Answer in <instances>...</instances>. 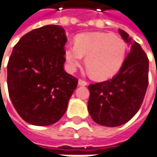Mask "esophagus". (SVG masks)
<instances>
[{"mask_svg": "<svg viewBox=\"0 0 157 157\" xmlns=\"http://www.w3.org/2000/svg\"><path fill=\"white\" fill-rule=\"evenodd\" d=\"M78 85L79 86H87L88 82L85 81V80H82V79H78Z\"/></svg>", "mask_w": 157, "mask_h": 157, "instance_id": "34e87169", "label": "esophagus"}]
</instances>
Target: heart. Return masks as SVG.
Here are the masks:
<instances>
[{"label":"heart","mask_w":157,"mask_h":157,"mask_svg":"<svg viewBox=\"0 0 157 157\" xmlns=\"http://www.w3.org/2000/svg\"><path fill=\"white\" fill-rule=\"evenodd\" d=\"M127 52L124 40L108 33H87L75 39V45L65 47L67 68L74 72L86 56V67L92 77L105 80L113 77L121 69Z\"/></svg>","instance_id":"b5f03b06"}]
</instances>
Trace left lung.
Instances as JSON below:
<instances>
[{
  "label": "left lung",
  "mask_w": 157,
  "mask_h": 157,
  "mask_svg": "<svg viewBox=\"0 0 157 157\" xmlns=\"http://www.w3.org/2000/svg\"><path fill=\"white\" fill-rule=\"evenodd\" d=\"M121 38L131 45L117 74L107 81L89 86L88 110L100 125L116 127L124 124L139 111L148 86L149 61L141 45L119 29Z\"/></svg>",
  "instance_id": "left-lung-1"
}]
</instances>
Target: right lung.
Here are the masks:
<instances>
[{
	"label": "right lung",
	"instance_id": "obj_1",
	"mask_svg": "<svg viewBox=\"0 0 157 157\" xmlns=\"http://www.w3.org/2000/svg\"><path fill=\"white\" fill-rule=\"evenodd\" d=\"M67 36L59 25H44L25 35L7 65L12 103L26 122L51 125L67 111L78 79L64 70Z\"/></svg>",
	"mask_w": 157,
	"mask_h": 157
}]
</instances>
